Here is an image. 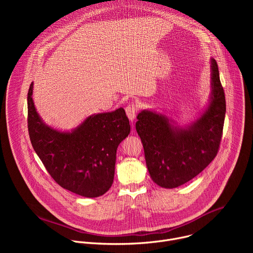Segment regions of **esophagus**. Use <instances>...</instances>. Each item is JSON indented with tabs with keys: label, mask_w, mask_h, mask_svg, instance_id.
I'll use <instances>...</instances> for the list:
<instances>
[{
	"label": "esophagus",
	"mask_w": 253,
	"mask_h": 253,
	"mask_svg": "<svg viewBox=\"0 0 253 253\" xmlns=\"http://www.w3.org/2000/svg\"><path fill=\"white\" fill-rule=\"evenodd\" d=\"M126 114H127V117L129 118L130 121H134L135 118H136V114H137V111H138V105L137 104H131V105H128L126 107Z\"/></svg>",
	"instance_id": "obj_1"
}]
</instances>
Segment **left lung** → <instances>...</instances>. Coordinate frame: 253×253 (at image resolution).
Masks as SVG:
<instances>
[{
  "mask_svg": "<svg viewBox=\"0 0 253 253\" xmlns=\"http://www.w3.org/2000/svg\"><path fill=\"white\" fill-rule=\"evenodd\" d=\"M211 93L200 116L180 126L169 116L142 110L136 122L146 165L153 181L163 188H176L197 176L217 154L226 105L218 66L210 59Z\"/></svg>",
  "mask_w": 253,
  "mask_h": 253,
  "instance_id": "left-lung-1",
  "label": "left lung"
}]
</instances>
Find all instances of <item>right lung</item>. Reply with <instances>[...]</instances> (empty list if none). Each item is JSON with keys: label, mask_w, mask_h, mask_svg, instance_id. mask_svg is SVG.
Returning a JSON list of instances; mask_svg holds the SVG:
<instances>
[{"label": "right lung", "mask_w": 253, "mask_h": 253, "mask_svg": "<svg viewBox=\"0 0 253 253\" xmlns=\"http://www.w3.org/2000/svg\"><path fill=\"white\" fill-rule=\"evenodd\" d=\"M28 92V129L32 146L49 174L63 188L94 198L112 186L116 152L129 135L130 124L123 108L88 116L77 127L62 131L47 125Z\"/></svg>", "instance_id": "1"}]
</instances>
